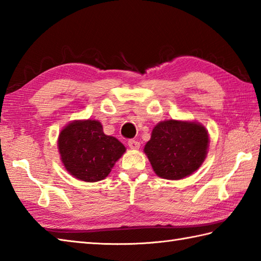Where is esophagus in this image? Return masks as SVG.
<instances>
[{
    "instance_id": "34e87169",
    "label": "esophagus",
    "mask_w": 261,
    "mask_h": 261,
    "mask_svg": "<svg viewBox=\"0 0 261 261\" xmlns=\"http://www.w3.org/2000/svg\"><path fill=\"white\" fill-rule=\"evenodd\" d=\"M127 146H129L131 149H139L140 148V142L131 139V140L127 141Z\"/></svg>"
}]
</instances>
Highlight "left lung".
Wrapping results in <instances>:
<instances>
[{
	"mask_svg": "<svg viewBox=\"0 0 261 261\" xmlns=\"http://www.w3.org/2000/svg\"><path fill=\"white\" fill-rule=\"evenodd\" d=\"M208 142L207 131L201 123L166 120L153 127L143 151L156 175L177 180L201 167Z\"/></svg>",
	"mask_w": 261,
	"mask_h": 261,
	"instance_id": "obj_1",
	"label": "left lung"
}]
</instances>
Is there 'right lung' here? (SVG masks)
Masks as SVG:
<instances>
[{
    "mask_svg": "<svg viewBox=\"0 0 261 261\" xmlns=\"http://www.w3.org/2000/svg\"><path fill=\"white\" fill-rule=\"evenodd\" d=\"M58 150L66 170L75 178L93 182L104 179L125 152L114 137L107 136L96 120H76L60 131Z\"/></svg>",
    "mask_w": 261,
    "mask_h": 261,
    "instance_id": "right-lung-1",
    "label": "right lung"
}]
</instances>
